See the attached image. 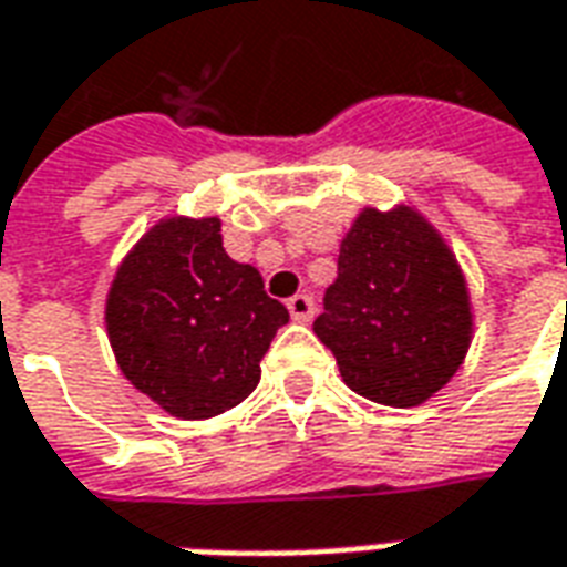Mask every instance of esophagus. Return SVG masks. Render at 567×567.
<instances>
[{
  "instance_id": "34e87169",
  "label": "esophagus",
  "mask_w": 567,
  "mask_h": 567,
  "mask_svg": "<svg viewBox=\"0 0 567 567\" xmlns=\"http://www.w3.org/2000/svg\"><path fill=\"white\" fill-rule=\"evenodd\" d=\"M288 312H291V319L295 321H309L316 316V303H312V297L309 295H295L288 300Z\"/></svg>"
}]
</instances>
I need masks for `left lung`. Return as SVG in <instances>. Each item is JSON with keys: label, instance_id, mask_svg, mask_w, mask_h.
I'll list each match as a JSON object with an SVG mask.
<instances>
[{"label": "left lung", "instance_id": "1", "mask_svg": "<svg viewBox=\"0 0 567 567\" xmlns=\"http://www.w3.org/2000/svg\"><path fill=\"white\" fill-rule=\"evenodd\" d=\"M312 331L368 401L419 406L462 368L474 316L458 260L413 206L361 209Z\"/></svg>", "mask_w": 567, "mask_h": 567}]
</instances>
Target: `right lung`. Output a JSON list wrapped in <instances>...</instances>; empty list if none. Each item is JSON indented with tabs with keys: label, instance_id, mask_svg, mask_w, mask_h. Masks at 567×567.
Segmentation results:
<instances>
[{
	"label": "right lung",
	"instance_id": "add662e5",
	"mask_svg": "<svg viewBox=\"0 0 567 567\" xmlns=\"http://www.w3.org/2000/svg\"><path fill=\"white\" fill-rule=\"evenodd\" d=\"M288 321L251 264L221 246L218 218H163L121 260L105 331L133 389L175 419H212L243 404L260 358Z\"/></svg>",
	"mask_w": 567,
	"mask_h": 567
}]
</instances>
